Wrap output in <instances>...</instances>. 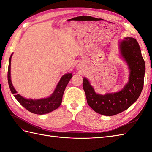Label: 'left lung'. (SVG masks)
<instances>
[{
    "label": "left lung",
    "mask_w": 152,
    "mask_h": 152,
    "mask_svg": "<svg viewBox=\"0 0 152 152\" xmlns=\"http://www.w3.org/2000/svg\"><path fill=\"white\" fill-rule=\"evenodd\" d=\"M119 50L130 70L129 82L121 91L97 94L89 80L83 79V88L88 105L101 115L111 116L126 110L139 97L144 86L146 66L137 40L131 37L124 38L119 42Z\"/></svg>",
    "instance_id": "8db88e82"
}]
</instances>
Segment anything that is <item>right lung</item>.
<instances>
[{
    "mask_svg": "<svg viewBox=\"0 0 152 152\" xmlns=\"http://www.w3.org/2000/svg\"><path fill=\"white\" fill-rule=\"evenodd\" d=\"M12 54L11 55L9 59V65L8 70V81L10 89L12 94L14 95L15 98L17 101L26 108L28 111H29L35 114L42 115L48 114L52 112L53 110L58 108L61 104L63 99V95L66 87L69 82L70 80L72 78V74L71 73H67L63 75L58 83V84L55 89L54 92L49 97L40 99H27L23 97L19 94H17V91H15L14 86H13L11 81L10 76V66H11V58Z\"/></svg>",
    "mask_w": 152,
    "mask_h": 152,
    "instance_id": "right-lung-1",
    "label": "right lung"
}]
</instances>
